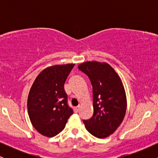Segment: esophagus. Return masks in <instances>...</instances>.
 Segmentation results:
<instances>
[{"label": "esophagus", "mask_w": 158, "mask_h": 158, "mask_svg": "<svg viewBox=\"0 0 158 158\" xmlns=\"http://www.w3.org/2000/svg\"><path fill=\"white\" fill-rule=\"evenodd\" d=\"M79 108H80V107H79V106L75 107V108H74V110H75L76 113H78V112L79 111Z\"/></svg>", "instance_id": "34e87169"}]
</instances>
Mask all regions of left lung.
I'll list each match as a JSON object with an SVG mask.
<instances>
[{"mask_svg": "<svg viewBox=\"0 0 158 158\" xmlns=\"http://www.w3.org/2000/svg\"><path fill=\"white\" fill-rule=\"evenodd\" d=\"M78 68L89 77L93 87L94 114L83 123L94 137L106 138L116 131L126 115L127 102L123 82L106 62L86 61Z\"/></svg>", "mask_w": 158, "mask_h": 158, "instance_id": "1", "label": "left lung"}]
</instances>
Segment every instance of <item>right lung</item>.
<instances>
[{"label": "right lung", "mask_w": 158, "mask_h": 158, "mask_svg": "<svg viewBox=\"0 0 158 158\" xmlns=\"http://www.w3.org/2000/svg\"><path fill=\"white\" fill-rule=\"evenodd\" d=\"M74 64L54 65L43 70L34 81L27 99L32 126L41 135L52 137L64 128L73 110L68 104L64 85Z\"/></svg>", "instance_id": "add662e5"}]
</instances>
